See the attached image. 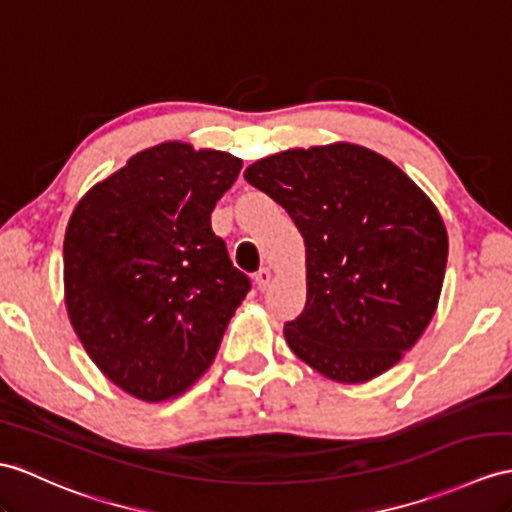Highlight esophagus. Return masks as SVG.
Returning <instances> with one entry per match:
<instances>
[{
	"instance_id": "34e87169",
	"label": "esophagus",
	"mask_w": 512,
	"mask_h": 512,
	"mask_svg": "<svg viewBox=\"0 0 512 512\" xmlns=\"http://www.w3.org/2000/svg\"><path fill=\"white\" fill-rule=\"evenodd\" d=\"M254 282H256V286H258V291H267L269 284H271V271H269L267 267L258 269V271L254 273Z\"/></svg>"
}]
</instances>
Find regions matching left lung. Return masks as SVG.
<instances>
[{
  "instance_id": "8db88e82",
  "label": "left lung",
  "mask_w": 512,
  "mask_h": 512,
  "mask_svg": "<svg viewBox=\"0 0 512 512\" xmlns=\"http://www.w3.org/2000/svg\"><path fill=\"white\" fill-rule=\"evenodd\" d=\"M306 245V306L286 321L293 354L358 384L391 369L439 304L447 232L430 197L391 160L352 143L289 149L245 169Z\"/></svg>"
}]
</instances>
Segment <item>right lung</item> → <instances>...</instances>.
I'll list each match as a JSON object with an SVG mask.
<instances>
[{"instance_id": "1", "label": "right lung", "mask_w": 512, "mask_h": 512, "mask_svg": "<svg viewBox=\"0 0 512 512\" xmlns=\"http://www.w3.org/2000/svg\"><path fill=\"white\" fill-rule=\"evenodd\" d=\"M241 167L217 149L160 143L73 210L62 247L71 326L99 371L136 400L189 389L252 286L210 228Z\"/></svg>"}]
</instances>
